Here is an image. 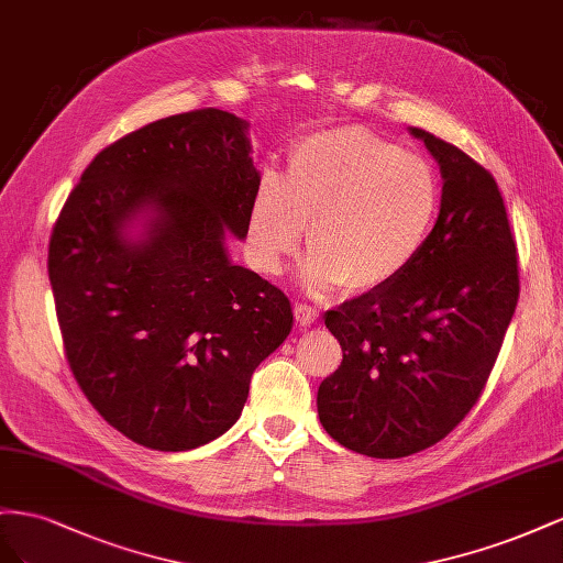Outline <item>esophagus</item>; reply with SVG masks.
<instances>
[{
	"instance_id": "1",
	"label": "esophagus",
	"mask_w": 563,
	"mask_h": 563,
	"mask_svg": "<svg viewBox=\"0 0 563 563\" xmlns=\"http://www.w3.org/2000/svg\"><path fill=\"white\" fill-rule=\"evenodd\" d=\"M295 318L299 325H313L318 320V311L307 307V303H295Z\"/></svg>"
}]
</instances>
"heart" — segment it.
<instances>
[{
	"mask_svg": "<svg viewBox=\"0 0 563 563\" xmlns=\"http://www.w3.org/2000/svg\"><path fill=\"white\" fill-rule=\"evenodd\" d=\"M441 207L439 174L424 157L365 126H334L297 143L287 176L264 174L250 207L256 268L283 271L309 227L301 285L325 295L394 283L420 256Z\"/></svg>",
	"mask_w": 563,
	"mask_h": 563,
	"instance_id": "b5f03b06",
	"label": "heart"
}]
</instances>
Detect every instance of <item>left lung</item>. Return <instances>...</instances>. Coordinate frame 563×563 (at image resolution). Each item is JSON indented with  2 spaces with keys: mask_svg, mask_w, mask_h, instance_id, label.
<instances>
[{
  "mask_svg": "<svg viewBox=\"0 0 563 563\" xmlns=\"http://www.w3.org/2000/svg\"><path fill=\"white\" fill-rule=\"evenodd\" d=\"M441 167V212L406 273L325 325L344 358L318 387L330 437L367 457L439 443L476 406L519 301L517 243L493 174L412 126Z\"/></svg>",
  "mask_w": 563,
  "mask_h": 563,
  "instance_id": "obj_1",
  "label": "left lung"
}]
</instances>
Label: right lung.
<instances>
[{
  "instance_id": "obj_1",
  "label": "right lung",
  "mask_w": 563,
  "mask_h": 563,
  "mask_svg": "<svg viewBox=\"0 0 563 563\" xmlns=\"http://www.w3.org/2000/svg\"><path fill=\"white\" fill-rule=\"evenodd\" d=\"M250 153L247 122L227 110L151 122L91 159L52 231L70 371L110 427L153 451L227 433L292 330L290 299L223 243L247 235L262 181Z\"/></svg>"
}]
</instances>
